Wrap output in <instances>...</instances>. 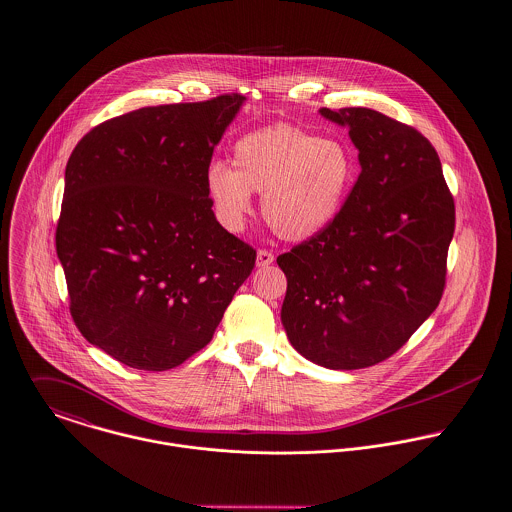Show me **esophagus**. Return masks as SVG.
I'll return each mask as SVG.
<instances>
[{
  "mask_svg": "<svg viewBox=\"0 0 512 512\" xmlns=\"http://www.w3.org/2000/svg\"><path fill=\"white\" fill-rule=\"evenodd\" d=\"M273 261H275V255L271 251H267V249L257 251V261H255L257 267H269Z\"/></svg>",
  "mask_w": 512,
  "mask_h": 512,
  "instance_id": "1",
  "label": "esophagus"
}]
</instances>
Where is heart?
Here are the masks:
<instances>
[{"label": "heart", "mask_w": 512, "mask_h": 512, "mask_svg": "<svg viewBox=\"0 0 512 512\" xmlns=\"http://www.w3.org/2000/svg\"><path fill=\"white\" fill-rule=\"evenodd\" d=\"M231 166L215 162L205 176L221 225L241 231L251 213V194H263V219L287 241H305L324 231L338 217L356 178V162L344 142L291 124L237 138Z\"/></svg>", "instance_id": "heart-1"}]
</instances>
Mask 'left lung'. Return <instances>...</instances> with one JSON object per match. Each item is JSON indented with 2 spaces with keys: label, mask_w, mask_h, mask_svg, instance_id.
I'll list each match as a JSON object with an SVG mask.
<instances>
[{
  "label": "left lung",
  "mask_w": 512,
  "mask_h": 512,
  "mask_svg": "<svg viewBox=\"0 0 512 512\" xmlns=\"http://www.w3.org/2000/svg\"><path fill=\"white\" fill-rule=\"evenodd\" d=\"M348 126L360 176L338 217L277 257L293 348L330 370L374 366L437 308L455 231L439 156L415 128L372 108H320Z\"/></svg>",
  "instance_id": "obj_1"
}]
</instances>
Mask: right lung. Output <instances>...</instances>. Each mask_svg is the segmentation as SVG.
<instances>
[{
	"label": "right lung",
	"instance_id": "obj_1",
	"mask_svg": "<svg viewBox=\"0 0 512 512\" xmlns=\"http://www.w3.org/2000/svg\"><path fill=\"white\" fill-rule=\"evenodd\" d=\"M245 97L162 104L110 118L75 146L57 223L71 316L114 360L180 366L211 340L255 267L225 231L205 176Z\"/></svg>",
	"mask_w": 512,
	"mask_h": 512
}]
</instances>
